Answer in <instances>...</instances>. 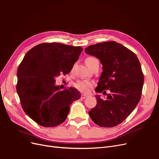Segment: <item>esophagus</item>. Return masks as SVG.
Segmentation results:
<instances>
[{"label":"esophagus","instance_id":"34e87169","mask_svg":"<svg viewBox=\"0 0 159 159\" xmlns=\"http://www.w3.org/2000/svg\"><path fill=\"white\" fill-rule=\"evenodd\" d=\"M89 95H86V94H82L81 98H83V99H84V98H89Z\"/></svg>","mask_w":159,"mask_h":159}]
</instances>
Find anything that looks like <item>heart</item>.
Returning a JSON list of instances; mask_svg holds the SVG:
<instances>
[{
  "mask_svg": "<svg viewBox=\"0 0 159 159\" xmlns=\"http://www.w3.org/2000/svg\"><path fill=\"white\" fill-rule=\"evenodd\" d=\"M96 59V58L93 57H87L86 59V63L87 64V65H89L90 63H92ZM73 85L76 89L82 92V93H88L90 89L93 86V83L89 80H82L76 82Z\"/></svg>",
  "mask_w": 159,
  "mask_h": 159,
  "instance_id": "1",
  "label": "heart"
}]
</instances>
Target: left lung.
<instances>
[{
  "label": "left lung",
  "instance_id": "left-lung-1",
  "mask_svg": "<svg viewBox=\"0 0 159 159\" xmlns=\"http://www.w3.org/2000/svg\"><path fill=\"white\" fill-rule=\"evenodd\" d=\"M84 51L102 65L95 91H110L106 100L96 95L97 104L89 116L100 127L116 126L130 115L141 99L144 76L139 61L130 49L114 41L91 45Z\"/></svg>",
  "mask_w": 159,
  "mask_h": 159
}]
</instances>
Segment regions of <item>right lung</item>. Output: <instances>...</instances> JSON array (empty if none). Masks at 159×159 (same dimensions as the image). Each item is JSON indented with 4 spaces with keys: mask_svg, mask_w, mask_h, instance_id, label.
<instances>
[{
    "mask_svg": "<svg viewBox=\"0 0 159 159\" xmlns=\"http://www.w3.org/2000/svg\"><path fill=\"white\" fill-rule=\"evenodd\" d=\"M83 49L43 43L25 55L17 70L16 91L25 113L38 124L49 127L62 124L70 104L80 98L79 91L72 87L60 90L55 78L70 72Z\"/></svg>",
    "mask_w": 159,
    "mask_h": 159,
    "instance_id": "right-lung-1",
    "label": "right lung"
}]
</instances>
